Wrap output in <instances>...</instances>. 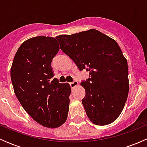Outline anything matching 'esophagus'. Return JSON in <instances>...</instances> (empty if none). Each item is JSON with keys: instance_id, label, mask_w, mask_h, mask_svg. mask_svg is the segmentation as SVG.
I'll list each match as a JSON object with an SVG mask.
<instances>
[{"instance_id": "34e87169", "label": "esophagus", "mask_w": 147, "mask_h": 147, "mask_svg": "<svg viewBox=\"0 0 147 147\" xmlns=\"http://www.w3.org/2000/svg\"><path fill=\"white\" fill-rule=\"evenodd\" d=\"M69 84H70L71 88L73 89L74 87H76V86L78 85V81H73V82H72L69 83Z\"/></svg>"}]
</instances>
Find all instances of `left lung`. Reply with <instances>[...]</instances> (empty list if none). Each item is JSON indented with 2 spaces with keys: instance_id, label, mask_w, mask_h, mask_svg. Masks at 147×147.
Wrapping results in <instances>:
<instances>
[{
  "instance_id": "1",
  "label": "left lung",
  "mask_w": 147,
  "mask_h": 147,
  "mask_svg": "<svg viewBox=\"0 0 147 147\" xmlns=\"http://www.w3.org/2000/svg\"><path fill=\"white\" fill-rule=\"evenodd\" d=\"M60 49L80 70L90 71L82 81L85 90L82 105L92 122L100 126L119 117L128 97L127 59L116 41L94 29L56 37Z\"/></svg>"
}]
</instances>
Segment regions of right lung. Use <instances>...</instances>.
I'll return each instance as SVG.
<instances>
[{
    "instance_id": "right-lung-1",
    "label": "right lung",
    "mask_w": 147,
    "mask_h": 147,
    "mask_svg": "<svg viewBox=\"0 0 147 147\" xmlns=\"http://www.w3.org/2000/svg\"><path fill=\"white\" fill-rule=\"evenodd\" d=\"M60 50L57 40L38 36L22 43L10 68L14 92L23 109L38 124L60 127L67 119L70 86L54 78L51 67Z\"/></svg>"
}]
</instances>
